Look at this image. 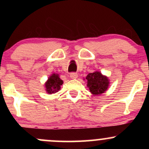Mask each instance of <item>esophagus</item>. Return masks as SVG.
<instances>
[{"label": "esophagus", "instance_id": "1", "mask_svg": "<svg viewBox=\"0 0 149 149\" xmlns=\"http://www.w3.org/2000/svg\"><path fill=\"white\" fill-rule=\"evenodd\" d=\"M70 77L72 79H76V78H78V74L76 73H70Z\"/></svg>", "mask_w": 149, "mask_h": 149}]
</instances>
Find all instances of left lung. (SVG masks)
I'll return each instance as SVG.
<instances>
[{
    "label": "left lung",
    "instance_id": "1",
    "mask_svg": "<svg viewBox=\"0 0 149 149\" xmlns=\"http://www.w3.org/2000/svg\"><path fill=\"white\" fill-rule=\"evenodd\" d=\"M87 86L92 95H100L106 92L109 88V80L106 76H104L100 71L90 73L86 76Z\"/></svg>",
    "mask_w": 149,
    "mask_h": 149
}]
</instances>
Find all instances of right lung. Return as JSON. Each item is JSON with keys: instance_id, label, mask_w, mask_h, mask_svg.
<instances>
[{"instance_id": "1", "label": "right lung", "mask_w": 149, "mask_h": 149, "mask_svg": "<svg viewBox=\"0 0 149 149\" xmlns=\"http://www.w3.org/2000/svg\"><path fill=\"white\" fill-rule=\"evenodd\" d=\"M63 84V80L60 79L59 74L53 73L49 77L47 81L45 82V90L47 93L54 94L60 90L61 85Z\"/></svg>"}]
</instances>
